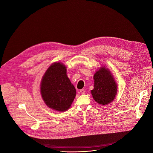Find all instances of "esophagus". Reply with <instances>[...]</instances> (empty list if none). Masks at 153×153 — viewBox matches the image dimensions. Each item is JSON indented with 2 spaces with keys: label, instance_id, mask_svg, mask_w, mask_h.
I'll return each mask as SVG.
<instances>
[{
  "label": "esophagus",
  "instance_id": "obj_1",
  "mask_svg": "<svg viewBox=\"0 0 153 153\" xmlns=\"http://www.w3.org/2000/svg\"><path fill=\"white\" fill-rule=\"evenodd\" d=\"M80 92L82 94H85V91L84 90H80Z\"/></svg>",
  "mask_w": 153,
  "mask_h": 153
}]
</instances>
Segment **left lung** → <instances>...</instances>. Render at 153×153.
I'll return each mask as SVG.
<instances>
[{
  "mask_svg": "<svg viewBox=\"0 0 153 153\" xmlns=\"http://www.w3.org/2000/svg\"><path fill=\"white\" fill-rule=\"evenodd\" d=\"M94 89L91 91L94 100L101 105L112 102L116 97L117 86L111 73L103 67L94 75Z\"/></svg>",
  "mask_w": 153,
  "mask_h": 153,
  "instance_id": "1",
  "label": "left lung"
}]
</instances>
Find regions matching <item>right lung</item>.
<instances>
[{
  "label": "right lung",
  "mask_w": 153,
  "mask_h": 153,
  "mask_svg": "<svg viewBox=\"0 0 153 153\" xmlns=\"http://www.w3.org/2000/svg\"><path fill=\"white\" fill-rule=\"evenodd\" d=\"M66 68L62 63H53L43 75L40 83V93L45 104L61 112L68 110L76 95Z\"/></svg>",
  "instance_id": "right-lung-1"
}]
</instances>
